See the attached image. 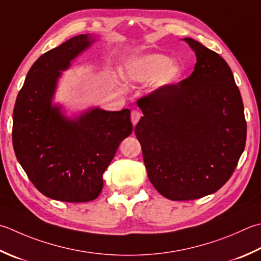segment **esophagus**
<instances>
[{
    "mask_svg": "<svg viewBox=\"0 0 261 261\" xmlns=\"http://www.w3.org/2000/svg\"><path fill=\"white\" fill-rule=\"evenodd\" d=\"M140 117H141V113H140L139 111H132L131 112V122H132V124L136 125L138 123V121L140 120Z\"/></svg>",
    "mask_w": 261,
    "mask_h": 261,
    "instance_id": "34e87169",
    "label": "esophagus"
}]
</instances>
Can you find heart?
<instances>
[{
  "label": "heart",
  "instance_id": "obj_1",
  "mask_svg": "<svg viewBox=\"0 0 261 261\" xmlns=\"http://www.w3.org/2000/svg\"><path fill=\"white\" fill-rule=\"evenodd\" d=\"M122 75L129 83L151 81L152 90L165 91L180 83L183 66L165 54L149 53L125 61L122 66Z\"/></svg>",
  "mask_w": 261,
  "mask_h": 261
}]
</instances>
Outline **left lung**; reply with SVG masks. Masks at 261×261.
<instances>
[{
  "mask_svg": "<svg viewBox=\"0 0 261 261\" xmlns=\"http://www.w3.org/2000/svg\"><path fill=\"white\" fill-rule=\"evenodd\" d=\"M197 63L189 78L137 101L135 127L151 185L170 200H193L228 181L244 150L247 122L232 70L221 55L186 37Z\"/></svg>",
  "mask_w": 261,
  "mask_h": 261,
  "instance_id": "left-lung-1",
  "label": "left lung"
}]
</instances>
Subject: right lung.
<instances>
[{
  "mask_svg": "<svg viewBox=\"0 0 261 261\" xmlns=\"http://www.w3.org/2000/svg\"><path fill=\"white\" fill-rule=\"evenodd\" d=\"M78 35L36 60L13 110L12 142L20 165L44 196L66 202L91 201L122 140L132 132L130 110L91 107L68 117L53 98L62 72L95 43Z\"/></svg>",
  "mask_w": 261,
  "mask_h": 261,
  "instance_id": "1",
  "label": "right lung"
}]
</instances>
